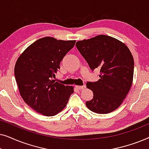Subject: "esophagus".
I'll return each instance as SVG.
<instances>
[{"instance_id": "esophagus-1", "label": "esophagus", "mask_w": 149, "mask_h": 149, "mask_svg": "<svg viewBox=\"0 0 149 149\" xmlns=\"http://www.w3.org/2000/svg\"><path fill=\"white\" fill-rule=\"evenodd\" d=\"M76 88L78 89L79 90H82V89H84L85 88V85H81V86H79V85H76Z\"/></svg>"}]
</instances>
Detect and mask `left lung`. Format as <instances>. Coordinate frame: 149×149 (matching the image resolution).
Returning a JSON list of instances; mask_svg holds the SVG:
<instances>
[{
    "label": "left lung",
    "instance_id": "left-lung-1",
    "mask_svg": "<svg viewBox=\"0 0 149 149\" xmlns=\"http://www.w3.org/2000/svg\"><path fill=\"white\" fill-rule=\"evenodd\" d=\"M76 47L91 70L100 69L99 80L86 84L93 93V99L85 103L87 107L98 114L115 111L133 81L134 62L130 49L116 38L102 34L77 42Z\"/></svg>",
    "mask_w": 149,
    "mask_h": 149
}]
</instances>
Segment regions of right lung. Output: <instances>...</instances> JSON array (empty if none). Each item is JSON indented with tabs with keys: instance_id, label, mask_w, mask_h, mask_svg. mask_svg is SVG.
<instances>
[{
	"instance_id": "1",
	"label": "right lung",
	"mask_w": 149,
	"mask_h": 149,
	"mask_svg": "<svg viewBox=\"0 0 149 149\" xmlns=\"http://www.w3.org/2000/svg\"><path fill=\"white\" fill-rule=\"evenodd\" d=\"M75 42L47 36L30 45L17 59L14 72L20 95L37 113L49 117L57 115L74 92L72 87L52 79Z\"/></svg>"
}]
</instances>
